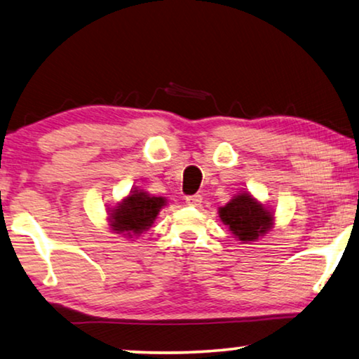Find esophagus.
<instances>
[{
    "label": "esophagus",
    "instance_id": "34e87169",
    "mask_svg": "<svg viewBox=\"0 0 359 359\" xmlns=\"http://www.w3.org/2000/svg\"><path fill=\"white\" fill-rule=\"evenodd\" d=\"M185 203L189 206H200L201 205V195H190L185 196Z\"/></svg>",
    "mask_w": 359,
    "mask_h": 359
}]
</instances>
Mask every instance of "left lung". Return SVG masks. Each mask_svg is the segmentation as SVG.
Listing matches in <instances>:
<instances>
[{"label": "left lung", "instance_id": "left-lung-1", "mask_svg": "<svg viewBox=\"0 0 359 359\" xmlns=\"http://www.w3.org/2000/svg\"><path fill=\"white\" fill-rule=\"evenodd\" d=\"M219 217L243 243L263 237L274 222L272 212L247 191L233 196L226 206L219 208Z\"/></svg>", "mask_w": 359, "mask_h": 359}]
</instances>
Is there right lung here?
Returning a JSON list of instances; mask_svg holds the SVG:
<instances>
[{"instance_id":"right-lung-1","label":"right lung","mask_w":359,"mask_h":359,"mask_svg":"<svg viewBox=\"0 0 359 359\" xmlns=\"http://www.w3.org/2000/svg\"><path fill=\"white\" fill-rule=\"evenodd\" d=\"M164 205L165 200L161 196H151L138 190L133 191L111 212L109 222L112 231L127 237L142 233L151 227Z\"/></svg>"}]
</instances>
